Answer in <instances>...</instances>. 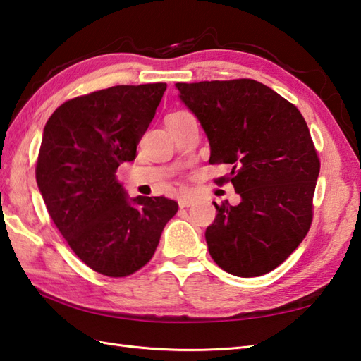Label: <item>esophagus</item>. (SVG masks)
<instances>
[{
	"mask_svg": "<svg viewBox=\"0 0 361 361\" xmlns=\"http://www.w3.org/2000/svg\"><path fill=\"white\" fill-rule=\"evenodd\" d=\"M195 203L194 198L190 197H180L178 198V206L180 208H189V206H192Z\"/></svg>",
	"mask_w": 361,
	"mask_h": 361,
	"instance_id": "34e87169",
	"label": "esophagus"
}]
</instances>
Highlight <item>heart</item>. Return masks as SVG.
I'll return each instance as SVG.
<instances>
[{
	"label": "heart",
	"instance_id": "1",
	"mask_svg": "<svg viewBox=\"0 0 361 361\" xmlns=\"http://www.w3.org/2000/svg\"><path fill=\"white\" fill-rule=\"evenodd\" d=\"M178 113H183V111H178ZM172 114H176V113H172Z\"/></svg>",
	"mask_w": 361,
	"mask_h": 361
}]
</instances>
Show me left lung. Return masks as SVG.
I'll use <instances>...</instances> for the list:
<instances>
[{"label":"left lung","instance_id":"left-lung-1","mask_svg":"<svg viewBox=\"0 0 361 361\" xmlns=\"http://www.w3.org/2000/svg\"><path fill=\"white\" fill-rule=\"evenodd\" d=\"M211 145V164H231L242 202L214 203L206 228L209 255L239 278L281 265L302 242L313 217L319 159L302 114L276 91L251 79L175 83Z\"/></svg>","mask_w":361,"mask_h":361}]
</instances>
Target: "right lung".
Wrapping results in <instances>:
<instances>
[{"mask_svg":"<svg viewBox=\"0 0 361 361\" xmlns=\"http://www.w3.org/2000/svg\"><path fill=\"white\" fill-rule=\"evenodd\" d=\"M167 85H116L66 101L43 130L35 178L49 216L91 270L124 278L155 252L178 203L166 197L128 198L118 167L155 116Z\"/></svg>","mask_w":361,"mask_h":361,"instance_id":"1","label":"right lung"}]
</instances>
